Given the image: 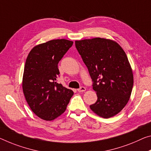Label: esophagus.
<instances>
[{
  "instance_id": "34e87169",
  "label": "esophagus",
  "mask_w": 151,
  "mask_h": 151,
  "mask_svg": "<svg viewBox=\"0 0 151 151\" xmlns=\"http://www.w3.org/2000/svg\"><path fill=\"white\" fill-rule=\"evenodd\" d=\"M77 91L78 92H84L86 91V88L85 87H81L79 88H78Z\"/></svg>"
}]
</instances>
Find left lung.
Segmentation results:
<instances>
[{
  "label": "left lung",
  "mask_w": 151,
  "mask_h": 151,
  "mask_svg": "<svg viewBox=\"0 0 151 151\" xmlns=\"http://www.w3.org/2000/svg\"><path fill=\"white\" fill-rule=\"evenodd\" d=\"M75 46L97 92V100L91 109L104 118L116 116L127 104L133 87L132 70L125 52L116 42L101 37L76 40Z\"/></svg>",
  "instance_id": "obj_1"
}]
</instances>
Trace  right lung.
I'll return each mask as SVG.
<instances>
[{
  "mask_svg": "<svg viewBox=\"0 0 151 151\" xmlns=\"http://www.w3.org/2000/svg\"><path fill=\"white\" fill-rule=\"evenodd\" d=\"M73 44L65 39L50 40L33 47L26 59L23 91L32 111L44 120L63 114L74 94L56 82L58 64Z\"/></svg>",
  "mask_w": 151,
  "mask_h": 151,
  "instance_id": "add662e5",
  "label": "right lung"
}]
</instances>
